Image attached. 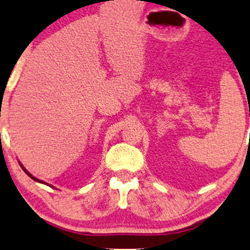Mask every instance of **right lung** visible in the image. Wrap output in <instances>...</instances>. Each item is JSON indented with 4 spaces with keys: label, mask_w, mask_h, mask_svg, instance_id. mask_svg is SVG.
Here are the masks:
<instances>
[{
    "label": "right lung",
    "mask_w": 250,
    "mask_h": 250,
    "mask_svg": "<svg viewBox=\"0 0 250 250\" xmlns=\"http://www.w3.org/2000/svg\"><path fill=\"white\" fill-rule=\"evenodd\" d=\"M21 167H22V169H23V171H24V172H26V173H27V174H28V175H29V177H31L33 180H35V182H39V183H43V182H41V180H39V179H37V178H34V177H33V175H32L31 173H29V172H27V169H26V168H24V167H23L22 165H21Z\"/></svg>",
    "instance_id": "add662e5"
}]
</instances>
